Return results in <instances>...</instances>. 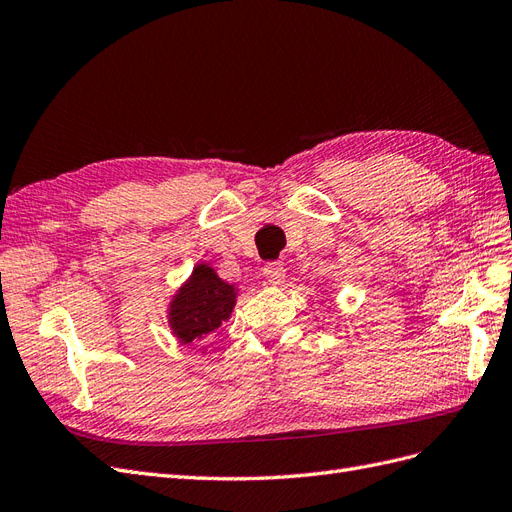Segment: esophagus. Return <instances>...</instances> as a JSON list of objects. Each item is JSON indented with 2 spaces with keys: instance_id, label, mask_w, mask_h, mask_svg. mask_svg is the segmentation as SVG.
<instances>
[{
  "instance_id": "34e87169",
  "label": "esophagus",
  "mask_w": 512,
  "mask_h": 512,
  "mask_svg": "<svg viewBox=\"0 0 512 512\" xmlns=\"http://www.w3.org/2000/svg\"><path fill=\"white\" fill-rule=\"evenodd\" d=\"M262 273H265V280L271 286H282L286 280V269H284V265H280V262H267Z\"/></svg>"
}]
</instances>
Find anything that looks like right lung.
<instances>
[{
  "label": "right lung",
  "mask_w": 512,
  "mask_h": 512,
  "mask_svg": "<svg viewBox=\"0 0 512 512\" xmlns=\"http://www.w3.org/2000/svg\"><path fill=\"white\" fill-rule=\"evenodd\" d=\"M235 303V286L220 280L209 265H196L168 305L170 331L181 344L203 342L230 318Z\"/></svg>",
  "instance_id": "add662e5"
}]
</instances>
